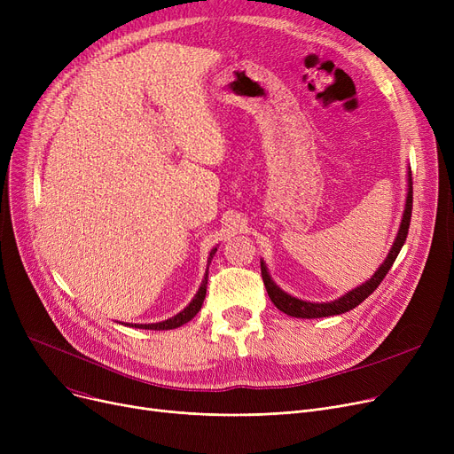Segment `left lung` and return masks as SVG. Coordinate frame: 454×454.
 <instances>
[{
  "instance_id": "left-lung-1",
  "label": "left lung",
  "mask_w": 454,
  "mask_h": 454,
  "mask_svg": "<svg viewBox=\"0 0 454 454\" xmlns=\"http://www.w3.org/2000/svg\"><path fill=\"white\" fill-rule=\"evenodd\" d=\"M411 217H412V176L409 178V195H407V206H404V213H403V221L397 231L395 241L392 245V250L388 252V257L385 259V263L377 269V272L359 287L346 293L344 296L333 300V301H307V300H300L294 298L291 294H287L285 291H281L278 285L272 281L267 267L263 261H261V276H263V283L267 287L269 298L272 300V303L283 311L285 315H291L296 318H322V317H333V315H342L349 309H355L359 303H363L377 287L380 285V281L385 279V276L388 274L390 267L394 265V261L401 250V247L407 241L409 235V226H411Z\"/></svg>"
}]
</instances>
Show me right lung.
Masks as SVG:
<instances>
[{"label": "right lung", "mask_w": 454, "mask_h": 454, "mask_svg": "<svg viewBox=\"0 0 454 454\" xmlns=\"http://www.w3.org/2000/svg\"><path fill=\"white\" fill-rule=\"evenodd\" d=\"M217 250V248H215ZM215 250H211V254H209V259L213 257V254H215ZM206 283H207V274L204 276V279H202V285H200V289H199V293L195 294V298L191 300V303L184 309V311H180L178 315H175V317H171L169 320H163V322H158V324H127V325H132V327H141V329H154V331H160V329H175V327H180L182 324H185V322H189L191 318H193L199 311H200V307H202V301H204V298H206Z\"/></svg>", "instance_id": "add662e5"}]
</instances>
